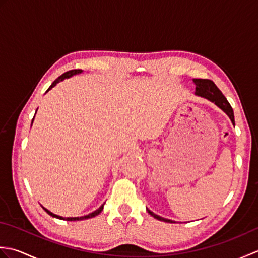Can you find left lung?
<instances>
[{
	"instance_id": "8db88e82",
	"label": "left lung",
	"mask_w": 258,
	"mask_h": 258,
	"mask_svg": "<svg viewBox=\"0 0 258 258\" xmlns=\"http://www.w3.org/2000/svg\"><path fill=\"white\" fill-rule=\"evenodd\" d=\"M194 83L196 85V89H195V94L202 96L206 98V100L213 102L215 105H217L220 107L222 111L225 112L227 114V116L231 118L233 125H235V119H234V112H233V108L231 106V104L228 103V101L226 100V97L223 95V93L220 91V89L215 85L213 81L211 80H206V79H194ZM147 210V208H146ZM151 215L156 218L158 221H162V222H167V223H174L171 220H167V218H164L156 215L153 212H151L150 210H147Z\"/></svg>"
}]
</instances>
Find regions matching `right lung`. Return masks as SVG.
<instances>
[{
    "label": "right lung",
    "mask_w": 258,
    "mask_h": 258,
    "mask_svg": "<svg viewBox=\"0 0 258 258\" xmlns=\"http://www.w3.org/2000/svg\"><path fill=\"white\" fill-rule=\"evenodd\" d=\"M82 72H83V71H82V70H71V71H69V72H65L64 74H62L61 76H58V78L53 82V83L51 84L50 87H48L46 92H48L51 89H53V87L55 86L57 83H59V82L64 81L65 79H69V78H71V76H73V75H75V74H80V73H82ZM35 114H36V113H35ZM33 120H34V118L32 119V124H33ZM103 207H104V204H103L100 208H98V210H96V211H94L93 213L89 214V215L81 216V217H62V216H58V215H55V214H53L52 212L46 210L45 207H43V210H44V211L48 214V215H51L52 217L58 218V220H65V221H83V220H87V218H92V217H95L96 215H98V214H100V213L103 211Z\"/></svg>",
    "instance_id": "1"
}]
</instances>
